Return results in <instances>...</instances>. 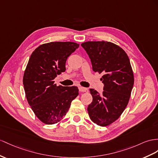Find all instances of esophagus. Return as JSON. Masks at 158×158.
Instances as JSON below:
<instances>
[{
	"instance_id": "esophagus-1",
	"label": "esophagus",
	"mask_w": 158,
	"mask_h": 158,
	"mask_svg": "<svg viewBox=\"0 0 158 158\" xmlns=\"http://www.w3.org/2000/svg\"><path fill=\"white\" fill-rule=\"evenodd\" d=\"M79 90L81 92H88V89L87 88H85L83 87H79Z\"/></svg>"
}]
</instances>
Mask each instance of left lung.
Listing matches in <instances>:
<instances>
[{
  "label": "left lung",
  "instance_id": "8db88e82",
  "mask_svg": "<svg viewBox=\"0 0 158 158\" xmlns=\"http://www.w3.org/2000/svg\"><path fill=\"white\" fill-rule=\"evenodd\" d=\"M81 47L89 56L94 72L103 73V94L94 89L87 111L91 120L99 126H107L118 119L127 107L134 83L129 59L119 46L107 41H87Z\"/></svg>",
  "mask_w": 158,
  "mask_h": 158
}]
</instances>
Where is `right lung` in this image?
Masks as SVG:
<instances>
[{
	"mask_svg": "<svg viewBox=\"0 0 158 158\" xmlns=\"http://www.w3.org/2000/svg\"><path fill=\"white\" fill-rule=\"evenodd\" d=\"M79 46L74 42L40 44L32 52L24 72L23 85L27 102L43 123L59 122L71 103L79 95L77 87L56 86L54 79L66 70V60Z\"/></svg>",
	"mask_w": 158,
	"mask_h": 158,
	"instance_id": "right-lung-1",
	"label": "right lung"
}]
</instances>
